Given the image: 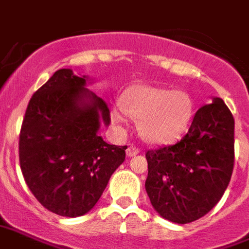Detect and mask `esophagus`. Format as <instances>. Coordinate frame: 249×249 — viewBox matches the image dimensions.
Wrapping results in <instances>:
<instances>
[{"instance_id": "1", "label": "esophagus", "mask_w": 249, "mask_h": 249, "mask_svg": "<svg viewBox=\"0 0 249 249\" xmlns=\"http://www.w3.org/2000/svg\"><path fill=\"white\" fill-rule=\"evenodd\" d=\"M126 154L127 157H135L137 154H139V148L134 146V144H128V147H127L126 150Z\"/></svg>"}]
</instances>
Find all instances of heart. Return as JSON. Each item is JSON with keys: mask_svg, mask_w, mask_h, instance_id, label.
<instances>
[{"mask_svg": "<svg viewBox=\"0 0 249 249\" xmlns=\"http://www.w3.org/2000/svg\"><path fill=\"white\" fill-rule=\"evenodd\" d=\"M122 108L115 107L111 119L123 124L128 114L138 119L141 137L152 144H166L186 131L191 121L194 103L184 91L151 86H137L127 90L122 98Z\"/></svg>", "mask_w": 249, "mask_h": 249, "instance_id": "heart-1", "label": "heart"}]
</instances>
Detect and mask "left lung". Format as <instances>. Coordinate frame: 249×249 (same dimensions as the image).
Here are the masks:
<instances>
[{
  "label": "left lung",
  "mask_w": 249,
  "mask_h": 249,
  "mask_svg": "<svg viewBox=\"0 0 249 249\" xmlns=\"http://www.w3.org/2000/svg\"><path fill=\"white\" fill-rule=\"evenodd\" d=\"M233 131L230 108L213 98L197 110L180 141L146 152V191L160 216L186 224L216 206L233 171Z\"/></svg>",
  "instance_id": "8db88e82"
}]
</instances>
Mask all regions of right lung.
<instances>
[{"label": "right lung", "instance_id": "add662e5", "mask_svg": "<svg viewBox=\"0 0 249 249\" xmlns=\"http://www.w3.org/2000/svg\"><path fill=\"white\" fill-rule=\"evenodd\" d=\"M89 78L61 69L30 99L21 134L19 164L29 190L46 210L82 216L97 204L124 162L127 146L98 135L110 124L102 98L86 89Z\"/></svg>", "mask_w": 249, "mask_h": 249}]
</instances>
